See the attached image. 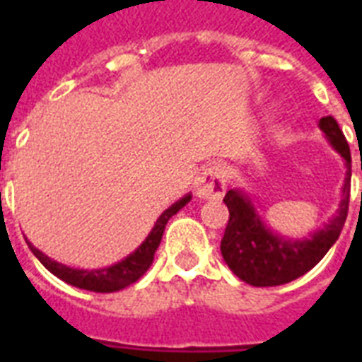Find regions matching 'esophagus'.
Wrapping results in <instances>:
<instances>
[{
	"label": "esophagus",
	"instance_id": "1",
	"mask_svg": "<svg viewBox=\"0 0 362 362\" xmlns=\"http://www.w3.org/2000/svg\"><path fill=\"white\" fill-rule=\"evenodd\" d=\"M227 187V173L220 163L209 165L206 169L199 175L195 192L197 197L203 199H220L226 193Z\"/></svg>",
	"mask_w": 362,
	"mask_h": 362
}]
</instances>
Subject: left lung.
<instances>
[{"label": "left lung", "instance_id": "1", "mask_svg": "<svg viewBox=\"0 0 362 362\" xmlns=\"http://www.w3.org/2000/svg\"><path fill=\"white\" fill-rule=\"evenodd\" d=\"M320 129L325 133L332 148L346 159L348 169L340 209L323 229L304 240L280 237L264 226L246 193L229 189L223 197V203L229 209V221L221 238V255L227 267L250 286L270 287L297 280L298 276L306 274L320 263L342 233L349 206L351 153L340 125L332 116L321 118Z\"/></svg>", "mask_w": 362, "mask_h": 362}]
</instances>
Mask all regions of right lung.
Returning <instances> with one entry per match:
<instances>
[{"mask_svg":"<svg viewBox=\"0 0 362 362\" xmlns=\"http://www.w3.org/2000/svg\"><path fill=\"white\" fill-rule=\"evenodd\" d=\"M189 199H192V195H186V197H182L180 201H176L175 204H170L169 209L159 216L158 221H156V226H153V229L146 237V240L142 242L135 252L129 253L125 259H122L120 263L110 264V267H105V269H73V267H67V264H62L58 263V261L50 259L48 255L39 252L35 246H31L30 242H28V244H30V250L33 252V255L45 264V269L50 270L54 276H58L59 280H64L65 284L95 293L120 291L124 287L135 284V281L150 269V264H152L153 261V253H156L159 242H161V237H163L167 221H169L178 210L184 209V206L189 203Z\"/></svg>","mask_w":362,"mask_h":362,"instance_id":"obj_1","label":"right lung"}]
</instances>
